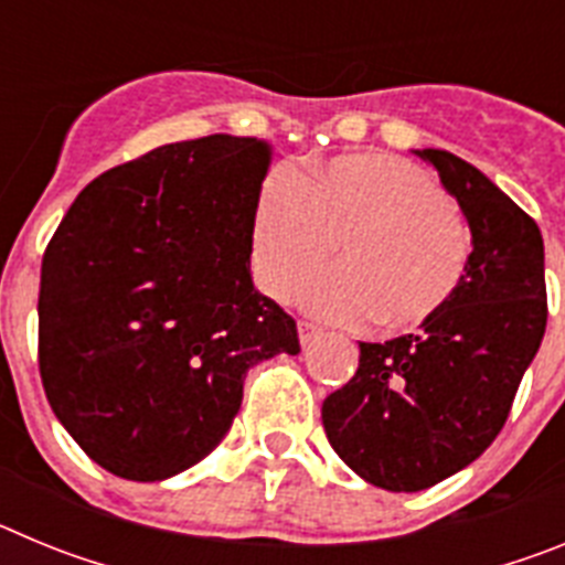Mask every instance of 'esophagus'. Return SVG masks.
I'll return each instance as SVG.
<instances>
[{
	"label": "esophagus",
	"instance_id": "obj_1",
	"mask_svg": "<svg viewBox=\"0 0 565 565\" xmlns=\"http://www.w3.org/2000/svg\"><path fill=\"white\" fill-rule=\"evenodd\" d=\"M297 331H299V344H302V348H308V344H313L319 337H322V331H319L317 326H311V322H299Z\"/></svg>",
	"mask_w": 565,
	"mask_h": 565
}]
</instances>
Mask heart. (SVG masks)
<instances>
[{
    "mask_svg": "<svg viewBox=\"0 0 565 565\" xmlns=\"http://www.w3.org/2000/svg\"><path fill=\"white\" fill-rule=\"evenodd\" d=\"M339 246L342 268L306 294L337 322L416 328L463 286L472 232L441 183L393 154L337 158L302 183L274 169L254 206V274L274 299L297 297Z\"/></svg>",
    "mask_w": 565,
    "mask_h": 565,
    "instance_id": "heart-1",
    "label": "heart"
}]
</instances>
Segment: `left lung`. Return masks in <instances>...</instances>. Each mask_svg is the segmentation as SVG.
<instances>
[{
    "mask_svg": "<svg viewBox=\"0 0 565 565\" xmlns=\"http://www.w3.org/2000/svg\"><path fill=\"white\" fill-rule=\"evenodd\" d=\"M418 154L469 223L467 279L418 333L359 342L353 379L322 402L337 456L391 492L433 487L495 441L548 317L537 223L458 154Z\"/></svg>",
    "mask_w": 565,
    "mask_h": 565,
    "instance_id": "obj_1",
    "label": "left lung"
}]
</instances>
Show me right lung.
Masks as SVG:
<instances>
[{"label": "right lung", "mask_w": 565, "mask_h": 565, "mask_svg": "<svg viewBox=\"0 0 565 565\" xmlns=\"http://www.w3.org/2000/svg\"><path fill=\"white\" fill-rule=\"evenodd\" d=\"M268 158L234 135L152 149L87 183L44 248V393L113 476L163 481L206 458L248 367L299 353L297 322L248 271Z\"/></svg>", "instance_id": "right-lung-1"}]
</instances>
